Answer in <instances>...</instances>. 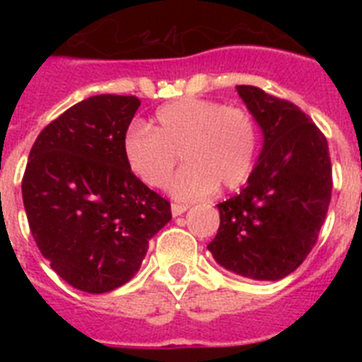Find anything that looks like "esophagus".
<instances>
[{
  "label": "esophagus",
  "mask_w": 362,
  "mask_h": 362,
  "mask_svg": "<svg viewBox=\"0 0 362 362\" xmlns=\"http://www.w3.org/2000/svg\"><path fill=\"white\" fill-rule=\"evenodd\" d=\"M170 210H172V216H174V217H177V216H181V214H185V212H187V210H188V204H179V203H172Z\"/></svg>",
  "instance_id": "34e87169"
}]
</instances>
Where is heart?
<instances>
[{
  "label": "heart",
  "instance_id": "b5f03b06",
  "mask_svg": "<svg viewBox=\"0 0 362 362\" xmlns=\"http://www.w3.org/2000/svg\"><path fill=\"white\" fill-rule=\"evenodd\" d=\"M259 130L241 107L199 98L177 99L156 112V129L134 119L123 134L124 161L146 187H161L181 152L187 165L166 185L175 199L196 201L245 183L255 165Z\"/></svg>",
  "mask_w": 362,
  "mask_h": 362
}]
</instances>
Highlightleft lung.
Segmentation results:
<instances>
[{"label":"left lung","mask_w":362,"mask_h":362,"mask_svg":"<svg viewBox=\"0 0 362 362\" xmlns=\"http://www.w3.org/2000/svg\"><path fill=\"white\" fill-rule=\"evenodd\" d=\"M239 98L263 134L246 187L217 204L219 230L209 245L219 267L255 281L292 274L317 241L332 197L328 143L305 112L257 86Z\"/></svg>","instance_id":"left-lung-1"}]
</instances>
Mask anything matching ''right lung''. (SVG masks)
Segmentation results:
<instances>
[{
  "instance_id": "right-lung-1",
  "label": "right lung",
  "mask_w": 362,
  "mask_h": 362,
  "mask_svg": "<svg viewBox=\"0 0 362 362\" xmlns=\"http://www.w3.org/2000/svg\"><path fill=\"white\" fill-rule=\"evenodd\" d=\"M139 105L134 95H92L47 124L28 156L21 192L34 241L81 292L129 283L172 219L170 203L124 161L123 134Z\"/></svg>"
}]
</instances>
